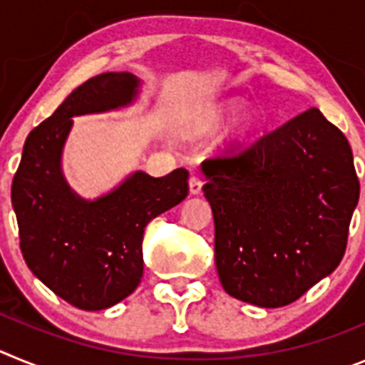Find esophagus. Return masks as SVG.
Wrapping results in <instances>:
<instances>
[{
    "instance_id": "34e87169",
    "label": "esophagus",
    "mask_w": 365,
    "mask_h": 365,
    "mask_svg": "<svg viewBox=\"0 0 365 365\" xmlns=\"http://www.w3.org/2000/svg\"><path fill=\"white\" fill-rule=\"evenodd\" d=\"M188 186H190V193H192V195H199L202 190V180L199 179L197 175H192L188 180Z\"/></svg>"
}]
</instances>
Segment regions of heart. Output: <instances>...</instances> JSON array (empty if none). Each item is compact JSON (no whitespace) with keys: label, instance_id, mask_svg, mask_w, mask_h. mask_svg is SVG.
Instances as JSON below:
<instances>
[{"label":"heart","instance_id":"obj_1","mask_svg":"<svg viewBox=\"0 0 365 365\" xmlns=\"http://www.w3.org/2000/svg\"><path fill=\"white\" fill-rule=\"evenodd\" d=\"M240 98H225L215 104L208 106L197 118H193L186 124V135L192 138H201L214 135L222 125L227 124L235 113L240 111ZM257 124V115L254 109H243V111L234 118L230 125V137L234 143H241L248 135L252 133Z\"/></svg>","mask_w":365,"mask_h":365}]
</instances>
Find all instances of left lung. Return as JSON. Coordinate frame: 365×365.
Segmentation results:
<instances>
[{
    "instance_id": "8db88e82",
    "label": "left lung",
    "mask_w": 365,
    "mask_h": 365,
    "mask_svg": "<svg viewBox=\"0 0 365 365\" xmlns=\"http://www.w3.org/2000/svg\"><path fill=\"white\" fill-rule=\"evenodd\" d=\"M222 289L257 307L296 302L340 265L360 182L346 135L307 109L240 155L201 164Z\"/></svg>"
}]
</instances>
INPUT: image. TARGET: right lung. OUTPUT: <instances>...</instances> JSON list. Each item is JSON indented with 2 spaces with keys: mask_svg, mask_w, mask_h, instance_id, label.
<instances>
[{
  "mask_svg": "<svg viewBox=\"0 0 365 365\" xmlns=\"http://www.w3.org/2000/svg\"><path fill=\"white\" fill-rule=\"evenodd\" d=\"M138 93L140 80L131 73H104L83 82L29 133L12 180L25 263L54 294L83 311L113 307L137 289L144 272V228L188 195L185 168L164 177L137 170L96 199L78 195L63 177L73 117L128 108Z\"/></svg>",
  "mask_w": 365,
  "mask_h": 365,
  "instance_id": "1",
  "label": "right lung"
}]
</instances>
